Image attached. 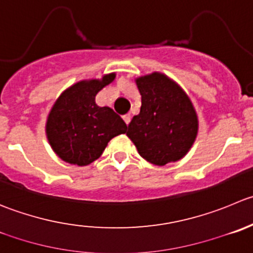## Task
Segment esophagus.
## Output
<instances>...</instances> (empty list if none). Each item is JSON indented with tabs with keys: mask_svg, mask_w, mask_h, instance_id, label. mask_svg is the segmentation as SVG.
I'll return each instance as SVG.
<instances>
[{
	"mask_svg": "<svg viewBox=\"0 0 253 253\" xmlns=\"http://www.w3.org/2000/svg\"><path fill=\"white\" fill-rule=\"evenodd\" d=\"M124 121L126 122V125H128L129 122H131V115H129V114L124 115Z\"/></svg>",
	"mask_w": 253,
	"mask_h": 253,
	"instance_id": "34e87169",
	"label": "esophagus"
}]
</instances>
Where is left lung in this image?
<instances>
[{
	"label": "left lung",
	"mask_w": 253,
	"mask_h": 253,
	"mask_svg": "<svg viewBox=\"0 0 253 253\" xmlns=\"http://www.w3.org/2000/svg\"><path fill=\"white\" fill-rule=\"evenodd\" d=\"M141 111L128 125L127 136L139 156L156 166L183 158L194 143L198 117L180 86L159 73L138 78Z\"/></svg>",
	"instance_id": "obj_1"
}]
</instances>
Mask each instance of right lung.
Returning a JSON list of instances; mask_svg holds the SVG:
<instances>
[{
	"mask_svg": "<svg viewBox=\"0 0 253 253\" xmlns=\"http://www.w3.org/2000/svg\"><path fill=\"white\" fill-rule=\"evenodd\" d=\"M115 74L101 80L77 83L59 96L46 121V137L63 161L87 166L96 161L110 139L126 133L127 125L110 107H100L95 96L114 82Z\"/></svg>",
	"mask_w": 253,
	"mask_h": 253,
	"instance_id": "add662e5",
	"label": "right lung"
}]
</instances>
